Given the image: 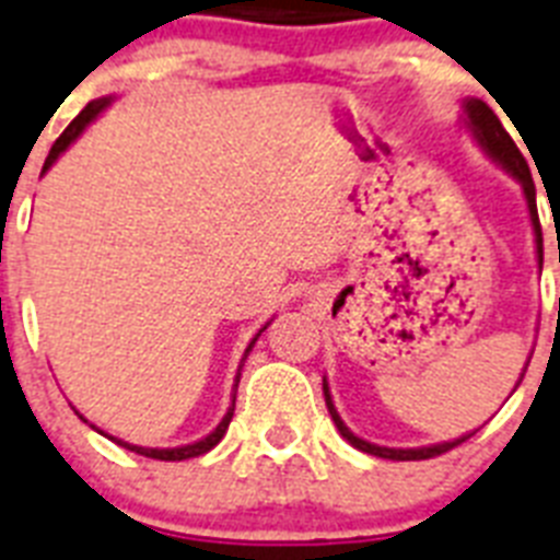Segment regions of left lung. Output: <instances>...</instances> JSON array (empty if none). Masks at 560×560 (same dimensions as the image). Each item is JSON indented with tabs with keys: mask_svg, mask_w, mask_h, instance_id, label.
I'll use <instances>...</instances> for the list:
<instances>
[{
	"mask_svg": "<svg viewBox=\"0 0 560 560\" xmlns=\"http://www.w3.org/2000/svg\"><path fill=\"white\" fill-rule=\"evenodd\" d=\"M463 108H466V122H469V129H471V135H475L477 143H480L486 152L492 154V161L501 163L503 170L515 177L517 184L524 186L526 207H529L532 226H535V238H538V261H540V221H538V207H535V180H532V172H529V166H526L524 154H521V149L515 147V140L509 138V131L503 129V122L498 120V115H494L492 108L486 106L483 100H466V103H463ZM322 388H325L327 411H330V417H334L339 434H342V438L348 440L353 448H359V452H365V454H374V457H383V460H429V457H438V454L452 452L454 445L466 443V440L475 434V431H471V434H463V438L452 440V443L422 445V448H385V445H374V443H368V440L357 438V434H353V431L345 425L342 417L336 413L334 399H330V390H327V380L322 383Z\"/></svg>",
	"mask_w": 560,
	"mask_h": 560,
	"instance_id": "obj_1",
	"label": "left lung"
}]
</instances>
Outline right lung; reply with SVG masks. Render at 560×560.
<instances>
[{
	"label": "right lung",
	"mask_w": 560,
	"mask_h": 560,
	"mask_svg": "<svg viewBox=\"0 0 560 560\" xmlns=\"http://www.w3.org/2000/svg\"><path fill=\"white\" fill-rule=\"evenodd\" d=\"M108 103H112V97H100V100H91L89 106H85L83 112H80V115L74 117V120L68 122V129L62 131V135H59V138H57V143H54V147H51V152H48V158H45L43 175H45V172H48V170H51V163L57 161L59 154L66 152V149L71 147V143H74L77 138H80V131H83L85 126H89V122L94 120V117H97L100 112H103V108L108 106ZM261 330H267V325L261 327ZM261 330H258V334H256V339H258V336H261ZM256 339H253V342L247 345V351H244V359H247V353L253 351V345H256ZM244 359H241V362H244ZM238 376H241V371H238ZM238 376H235V385H238ZM233 411H235V397H233V406H230V411L224 413V420L218 422V429L212 431V434H207V438H203V440H198V443L180 445V448H143V445H131V443H122V440H117V438H112V440H115L117 445H122V448H129V452H135V454H143V457H152V460H189V457H201V454H207L209 448H215V445L221 443V438H224V434H226V429H230V420H233ZM100 434H103V431H100Z\"/></svg>",
	"instance_id": "right-lung-1"
}]
</instances>
